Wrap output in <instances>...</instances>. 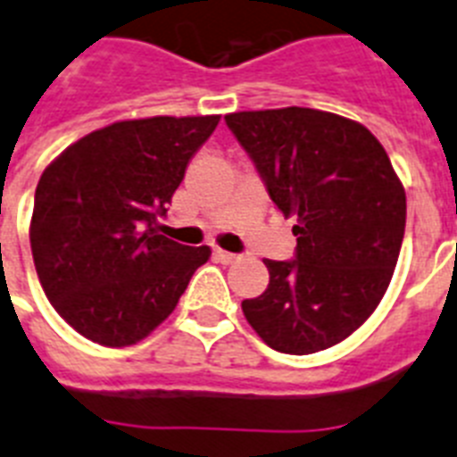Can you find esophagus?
I'll list each match as a JSON object with an SVG mask.
<instances>
[{
	"instance_id": "34e87169",
	"label": "esophagus",
	"mask_w": 457,
	"mask_h": 457,
	"mask_svg": "<svg viewBox=\"0 0 457 457\" xmlns=\"http://www.w3.org/2000/svg\"><path fill=\"white\" fill-rule=\"evenodd\" d=\"M216 261H220L222 265H232V262L239 261V255L237 253H228V251H220V248H216Z\"/></svg>"
}]
</instances>
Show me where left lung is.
<instances>
[{"mask_svg":"<svg viewBox=\"0 0 457 457\" xmlns=\"http://www.w3.org/2000/svg\"><path fill=\"white\" fill-rule=\"evenodd\" d=\"M229 131L267 195L295 218L293 261H265L270 284L241 310L272 350L312 354L357 331L383 300L406 228V192L359 121L312 107L232 112Z\"/></svg>","mask_w":457,"mask_h":457,"instance_id":"8db88e82","label":"left lung"}]
</instances>
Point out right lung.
I'll return each mask as SVG.
<instances>
[{"label":"right lung","instance_id":"1","mask_svg":"<svg viewBox=\"0 0 457 457\" xmlns=\"http://www.w3.org/2000/svg\"><path fill=\"white\" fill-rule=\"evenodd\" d=\"M218 121V114L114 121L44 169L29 246L48 303L74 331L126 347L176 310L211 248L157 235V220Z\"/></svg>","mask_w":457,"mask_h":457}]
</instances>
